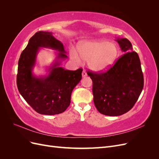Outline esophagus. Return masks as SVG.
Returning <instances> with one entry per match:
<instances>
[{
  "instance_id": "34e87169",
  "label": "esophagus",
  "mask_w": 159,
  "mask_h": 159,
  "mask_svg": "<svg viewBox=\"0 0 159 159\" xmlns=\"http://www.w3.org/2000/svg\"><path fill=\"white\" fill-rule=\"evenodd\" d=\"M87 75H88L87 73H86L85 71H83V72H82V77H83V78H85V77H87Z\"/></svg>"
}]
</instances>
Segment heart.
Instances as JSON below:
<instances>
[{
	"label": "heart",
	"mask_w": 159,
	"mask_h": 159,
	"mask_svg": "<svg viewBox=\"0 0 159 159\" xmlns=\"http://www.w3.org/2000/svg\"><path fill=\"white\" fill-rule=\"evenodd\" d=\"M81 58L88 60L89 68L93 71L102 72L110 68L116 61L119 50L114 43L102 40L85 41L78 48ZM71 56L78 63L80 58L74 52Z\"/></svg>",
	"instance_id": "obj_1"
}]
</instances>
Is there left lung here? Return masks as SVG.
Wrapping results in <instances>:
<instances>
[{"label": "left lung", "instance_id": "8db88e82", "mask_svg": "<svg viewBox=\"0 0 159 159\" xmlns=\"http://www.w3.org/2000/svg\"><path fill=\"white\" fill-rule=\"evenodd\" d=\"M116 41L124 54L106 72L89 71L93 81V102L102 114L119 116L128 112L136 103L144 85L141 61L127 38Z\"/></svg>", "mask_w": 159, "mask_h": 159}]
</instances>
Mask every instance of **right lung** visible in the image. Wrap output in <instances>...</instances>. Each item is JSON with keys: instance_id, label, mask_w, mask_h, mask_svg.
I'll return each mask as SVG.
<instances>
[{"instance_id": "add662e5", "label": "right lung", "mask_w": 159, "mask_h": 159, "mask_svg": "<svg viewBox=\"0 0 159 159\" xmlns=\"http://www.w3.org/2000/svg\"><path fill=\"white\" fill-rule=\"evenodd\" d=\"M40 47L59 52L57 60L48 69L49 74L37 77L33 74ZM62 43L52 32H36L28 42L18 60L16 84L23 98L36 112L42 115L63 113L69 107L71 92L81 80L82 69L75 71L60 67L68 56Z\"/></svg>"}]
</instances>
